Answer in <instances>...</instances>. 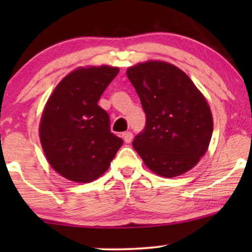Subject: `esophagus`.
<instances>
[{
    "label": "esophagus",
    "mask_w": 252,
    "mask_h": 252,
    "mask_svg": "<svg viewBox=\"0 0 252 252\" xmlns=\"http://www.w3.org/2000/svg\"><path fill=\"white\" fill-rule=\"evenodd\" d=\"M123 139L126 143H130V141L133 139V134L132 132H125L123 134Z\"/></svg>",
    "instance_id": "esophagus-1"
}]
</instances>
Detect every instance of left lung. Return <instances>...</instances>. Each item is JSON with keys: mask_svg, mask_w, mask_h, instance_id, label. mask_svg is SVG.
Here are the masks:
<instances>
[{"mask_svg": "<svg viewBox=\"0 0 252 252\" xmlns=\"http://www.w3.org/2000/svg\"><path fill=\"white\" fill-rule=\"evenodd\" d=\"M127 77L146 113V127L133 147L154 173L174 178L191 170L211 141L213 119L190 78L166 62L130 66Z\"/></svg>", "mask_w": 252, "mask_h": 252, "instance_id": "8db88e82", "label": "left lung"}]
</instances>
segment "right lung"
<instances>
[{
	"mask_svg": "<svg viewBox=\"0 0 252 252\" xmlns=\"http://www.w3.org/2000/svg\"><path fill=\"white\" fill-rule=\"evenodd\" d=\"M119 68L79 67L48 98L40 122V141L48 161L62 177L94 181L108 170L124 141L110 130L108 112L97 102Z\"/></svg>",
	"mask_w": 252,
	"mask_h": 252,
	"instance_id": "add662e5",
	"label": "right lung"
}]
</instances>
